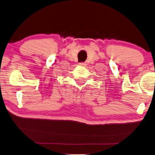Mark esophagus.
I'll return each mask as SVG.
<instances>
[{"label": "esophagus", "mask_w": 155, "mask_h": 155, "mask_svg": "<svg viewBox=\"0 0 155 155\" xmlns=\"http://www.w3.org/2000/svg\"><path fill=\"white\" fill-rule=\"evenodd\" d=\"M79 65H80V66H85V64L84 63H83V62H81V63H79Z\"/></svg>", "instance_id": "esophagus-1"}]
</instances>
